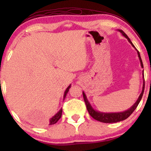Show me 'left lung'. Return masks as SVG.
<instances>
[{"label": "left lung", "instance_id": "1", "mask_svg": "<svg viewBox=\"0 0 151 151\" xmlns=\"http://www.w3.org/2000/svg\"><path fill=\"white\" fill-rule=\"evenodd\" d=\"M117 30L119 31V32H120V33L124 37H125L126 39L128 40V41L131 43V45L133 46V47L136 50L137 54H138V58H139L140 62H141V66L142 68H143V62H142V60H141V55H140L139 52H138V50H137L136 48L135 47V46L133 45V44L131 41V40L129 39V37L127 36V35H126L125 32H124V31L121 30ZM143 88H142V91H141V94L139 95L138 99H137V101L135 102L134 104H133L131 107H130L129 109H127V110H126V111H124L108 112V113H107V112H101V111H99L95 110V109L92 107V106L91 105V104H90L89 100H88L87 97H86V93H84V91H83V97H84V101H85V104L86 105V109H87V111H88V112L89 113L90 116H91V117H93L94 119H96V121H100V122H102V123H108V124H111V123H116V122H119V121L125 120V119H127V118L129 117L133 111H134L135 109H136V107L138 106L139 102L141 101L142 96H143V91H144V88H145V81H144V75H143Z\"/></svg>", "mask_w": 151, "mask_h": 151}]
</instances>
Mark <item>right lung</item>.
<instances>
[{"label":"right lung","mask_w":151,"mask_h":151,"mask_svg":"<svg viewBox=\"0 0 151 151\" xmlns=\"http://www.w3.org/2000/svg\"><path fill=\"white\" fill-rule=\"evenodd\" d=\"M70 87H71V84H70V85L68 86V87H67V89H66L65 93H64L63 101H64V100H65L66 96H67V93H68L69 89H70ZM62 113V109L61 108V109H60V110H59V111L58 112V113H57L56 114H55V115H54L50 119V120H49V125H53V124H56V123L59 121V119H60V118H61Z\"/></svg>","instance_id":"add662e5"}]
</instances>
